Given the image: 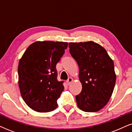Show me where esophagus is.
<instances>
[{"mask_svg": "<svg viewBox=\"0 0 132 132\" xmlns=\"http://www.w3.org/2000/svg\"><path fill=\"white\" fill-rule=\"evenodd\" d=\"M72 81H73V79H72V78H71V77H69V78H68V79L67 80V81H66V82H67V83H68V85H69L70 84H71V83L72 82Z\"/></svg>", "mask_w": 132, "mask_h": 132, "instance_id": "esophagus-1", "label": "esophagus"}]
</instances>
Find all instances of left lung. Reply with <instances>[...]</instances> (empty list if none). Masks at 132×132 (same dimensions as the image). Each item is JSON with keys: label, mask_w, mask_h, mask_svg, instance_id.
<instances>
[{"label": "left lung", "mask_w": 132, "mask_h": 132, "mask_svg": "<svg viewBox=\"0 0 132 132\" xmlns=\"http://www.w3.org/2000/svg\"><path fill=\"white\" fill-rule=\"evenodd\" d=\"M69 52L79 67L81 93L76 96L78 107L96 112L106 105L114 89L116 77L114 63L106 50L88 41L69 43Z\"/></svg>", "instance_id": "left-lung-1"}]
</instances>
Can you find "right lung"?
I'll use <instances>...</instances> for the list:
<instances>
[{
    "instance_id": "add662e5",
    "label": "right lung",
    "mask_w": 132,
    "mask_h": 132,
    "mask_svg": "<svg viewBox=\"0 0 132 132\" xmlns=\"http://www.w3.org/2000/svg\"><path fill=\"white\" fill-rule=\"evenodd\" d=\"M68 43L37 41L28 47L18 65L19 87L26 104L33 110L49 112L57 107L64 90L57 80L56 63L64 54Z\"/></svg>"
}]
</instances>
